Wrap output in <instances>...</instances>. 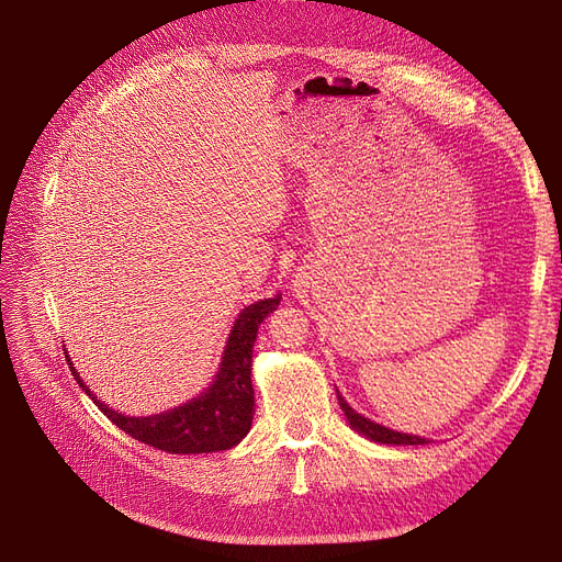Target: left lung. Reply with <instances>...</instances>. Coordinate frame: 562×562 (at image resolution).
<instances>
[{
  "label": "left lung",
  "mask_w": 562,
  "mask_h": 562,
  "mask_svg": "<svg viewBox=\"0 0 562 562\" xmlns=\"http://www.w3.org/2000/svg\"><path fill=\"white\" fill-rule=\"evenodd\" d=\"M337 397H339V404H341V412L346 414L348 423H351V428L358 430V432L364 435V437H370L372 441H379V443H397V447H406V443H428L423 437L402 435V432L383 428V425H379V423H374V420H370V418L360 416L358 412H353L351 406L346 404V400H344L339 393H337Z\"/></svg>",
  "instance_id": "8db88e82"
}]
</instances>
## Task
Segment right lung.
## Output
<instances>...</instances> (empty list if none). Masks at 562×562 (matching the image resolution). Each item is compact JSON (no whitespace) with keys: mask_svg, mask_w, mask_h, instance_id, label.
Here are the masks:
<instances>
[{"mask_svg":"<svg viewBox=\"0 0 562 562\" xmlns=\"http://www.w3.org/2000/svg\"><path fill=\"white\" fill-rule=\"evenodd\" d=\"M279 302L281 297L277 295L246 306L235 323V330L229 335L214 385L200 397L165 414L134 418L109 409L106 404H102L88 391V385L71 367L69 356L65 358L69 362L74 379L79 381V385L92 397V402L100 406V412H104V416L130 437L167 453L225 451L239 443L250 430V423H254L256 395L254 381H250L254 346L260 323L272 308L279 306Z\"/></svg>","mask_w":562,"mask_h":562,"instance_id":"right-lung-1","label":"right lung"}]
</instances>
